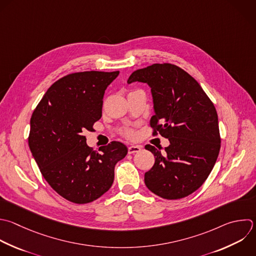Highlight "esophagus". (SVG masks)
Masks as SVG:
<instances>
[{"mask_svg": "<svg viewBox=\"0 0 256 256\" xmlns=\"http://www.w3.org/2000/svg\"><path fill=\"white\" fill-rule=\"evenodd\" d=\"M141 150V146L138 145H131L128 147V154H134V153H138Z\"/></svg>", "mask_w": 256, "mask_h": 256, "instance_id": "esophagus-1", "label": "esophagus"}]
</instances>
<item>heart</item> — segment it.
Segmentation results:
<instances>
[{
  "mask_svg": "<svg viewBox=\"0 0 256 256\" xmlns=\"http://www.w3.org/2000/svg\"><path fill=\"white\" fill-rule=\"evenodd\" d=\"M122 134H123L125 137H127V138H133V137L135 136V133H134L133 129H131V128H126V129H124V130L122 131Z\"/></svg>",
  "mask_w": 256,
  "mask_h": 256,
  "instance_id": "obj_1",
  "label": "heart"
}]
</instances>
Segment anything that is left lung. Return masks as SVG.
<instances>
[{"label":"left lung","instance_id":"1","mask_svg":"<svg viewBox=\"0 0 256 256\" xmlns=\"http://www.w3.org/2000/svg\"><path fill=\"white\" fill-rule=\"evenodd\" d=\"M147 83L155 115L150 126L170 142L161 153L145 148L155 157L145 173L147 188L164 199H180L196 191L207 179L220 150L216 109L199 83L176 65L153 64L134 71L127 83Z\"/></svg>","mask_w":256,"mask_h":256}]
</instances>
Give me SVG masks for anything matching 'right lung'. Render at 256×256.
Instances as JSON below:
<instances>
[{"label":"right lung","instance_id":"right-lung-1","mask_svg":"<svg viewBox=\"0 0 256 256\" xmlns=\"http://www.w3.org/2000/svg\"><path fill=\"white\" fill-rule=\"evenodd\" d=\"M119 71L72 73L56 81L31 117L29 147L49 185L62 197L86 204L114 181V168L128 150L112 141L93 151L83 132L102 116L103 97Z\"/></svg>","mask_w":256,"mask_h":256}]
</instances>
